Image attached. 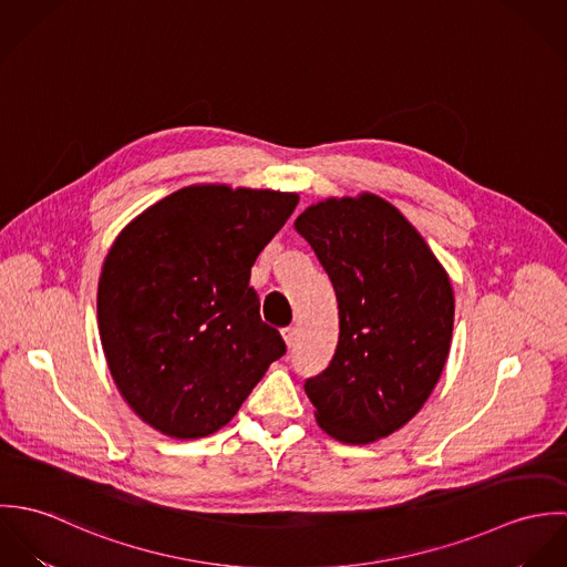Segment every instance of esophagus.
I'll use <instances>...</instances> for the list:
<instances>
[{"label": "esophagus", "instance_id": "34e87169", "mask_svg": "<svg viewBox=\"0 0 567 567\" xmlns=\"http://www.w3.org/2000/svg\"><path fill=\"white\" fill-rule=\"evenodd\" d=\"M281 336H284V342H286V347L290 349V347L295 344V338H297V329H295V327H286V329L281 331Z\"/></svg>", "mask_w": 567, "mask_h": 567}]
</instances>
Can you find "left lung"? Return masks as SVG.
<instances>
[{"instance_id": "left-lung-1", "label": "left lung", "mask_w": 567, "mask_h": 567, "mask_svg": "<svg viewBox=\"0 0 567 567\" xmlns=\"http://www.w3.org/2000/svg\"><path fill=\"white\" fill-rule=\"evenodd\" d=\"M333 286L340 333L306 382L317 423L351 445L405 425L434 391L452 342L454 288L404 214L371 192L324 198L295 220Z\"/></svg>"}]
</instances>
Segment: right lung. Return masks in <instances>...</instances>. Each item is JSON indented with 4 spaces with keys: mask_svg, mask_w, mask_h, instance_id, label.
<instances>
[{
    "mask_svg": "<svg viewBox=\"0 0 567 567\" xmlns=\"http://www.w3.org/2000/svg\"><path fill=\"white\" fill-rule=\"evenodd\" d=\"M297 203L295 192L189 185L111 244L97 281L102 351L124 402L165 436L218 432L286 353L248 279Z\"/></svg>",
    "mask_w": 567,
    "mask_h": 567,
    "instance_id": "obj_1",
    "label": "right lung"
}]
</instances>
